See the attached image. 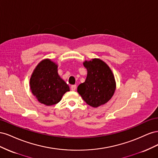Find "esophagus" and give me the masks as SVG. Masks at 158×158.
Masks as SVG:
<instances>
[{
	"label": "esophagus",
	"mask_w": 158,
	"mask_h": 158,
	"mask_svg": "<svg viewBox=\"0 0 158 158\" xmlns=\"http://www.w3.org/2000/svg\"><path fill=\"white\" fill-rule=\"evenodd\" d=\"M71 90L72 91H75L76 89V85H71Z\"/></svg>",
	"instance_id": "obj_1"
}]
</instances>
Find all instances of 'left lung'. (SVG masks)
<instances>
[{
	"label": "left lung",
	"mask_w": 158,
	"mask_h": 158,
	"mask_svg": "<svg viewBox=\"0 0 158 158\" xmlns=\"http://www.w3.org/2000/svg\"><path fill=\"white\" fill-rule=\"evenodd\" d=\"M87 69V77L80 84L77 92L89 106L96 108L107 103L116 89V82L112 70L99 59L84 61Z\"/></svg>",
	"instance_id": "1"
}]
</instances>
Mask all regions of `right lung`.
<instances>
[{"mask_svg":"<svg viewBox=\"0 0 158 158\" xmlns=\"http://www.w3.org/2000/svg\"><path fill=\"white\" fill-rule=\"evenodd\" d=\"M30 85L37 101L47 106L58 103L70 91L69 85L58 74V64L49 59L38 63L31 74Z\"/></svg>","mask_w":158,"mask_h":158,"instance_id":"1","label":"right lung"}]
</instances>
